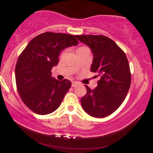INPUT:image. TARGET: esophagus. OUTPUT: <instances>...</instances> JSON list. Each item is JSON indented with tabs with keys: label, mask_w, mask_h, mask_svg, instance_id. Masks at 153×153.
<instances>
[{
	"label": "esophagus",
	"mask_w": 153,
	"mask_h": 153,
	"mask_svg": "<svg viewBox=\"0 0 153 153\" xmlns=\"http://www.w3.org/2000/svg\"><path fill=\"white\" fill-rule=\"evenodd\" d=\"M78 83L77 82H72V83H71V86L72 87H76V86H78Z\"/></svg>",
	"instance_id": "esophagus-1"
}]
</instances>
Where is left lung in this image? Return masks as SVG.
<instances>
[{
	"label": "left lung",
	"instance_id": "obj_1",
	"mask_svg": "<svg viewBox=\"0 0 153 153\" xmlns=\"http://www.w3.org/2000/svg\"><path fill=\"white\" fill-rule=\"evenodd\" d=\"M78 41L90 48L93 54L91 71L100 77L98 86L81 99L86 113L104 118L122 105L131 85V72L124 51L114 41L104 35H76Z\"/></svg>",
	"mask_w": 153,
	"mask_h": 153
}]
</instances>
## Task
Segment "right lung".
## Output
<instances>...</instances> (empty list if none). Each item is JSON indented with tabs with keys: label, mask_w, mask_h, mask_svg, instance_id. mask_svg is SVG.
Here are the masks:
<instances>
[{
	"label": "right lung",
	"mask_w": 153,
	"mask_h": 153,
	"mask_svg": "<svg viewBox=\"0 0 153 153\" xmlns=\"http://www.w3.org/2000/svg\"><path fill=\"white\" fill-rule=\"evenodd\" d=\"M78 44L74 35L45 32L33 38L20 54L15 67L17 88L34 113L48 115L60 106L71 82L51 77V68L58 65L62 50Z\"/></svg>",
	"instance_id": "1"
}]
</instances>
